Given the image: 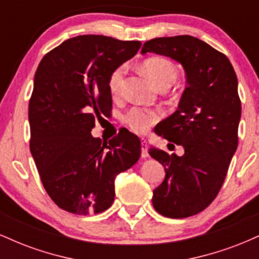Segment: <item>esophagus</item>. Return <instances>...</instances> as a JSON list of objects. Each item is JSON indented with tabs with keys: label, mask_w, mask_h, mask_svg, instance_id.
I'll list each match as a JSON object with an SVG mask.
<instances>
[{
	"label": "esophagus",
	"mask_w": 259,
	"mask_h": 259,
	"mask_svg": "<svg viewBox=\"0 0 259 259\" xmlns=\"http://www.w3.org/2000/svg\"><path fill=\"white\" fill-rule=\"evenodd\" d=\"M141 157L142 158H146V157H148L147 141H146V139H144V138L141 139Z\"/></svg>",
	"instance_id": "obj_1"
}]
</instances>
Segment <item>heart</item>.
<instances>
[{"label":"heart","instance_id":"heart-1","mask_svg":"<svg viewBox=\"0 0 259 259\" xmlns=\"http://www.w3.org/2000/svg\"><path fill=\"white\" fill-rule=\"evenodd\" d=\"M144 69L151 80L158 88H169L178 79V69L175 64L164 57H151L144 62ZM126 74V65L120 64L112 70L108 78V91L113 97L120 94ZM160 118L157 109H147L133 107L124 114V121L135 133L144 134Z\"/></svg>","mask_w":259,"mask_h":259}]
</instances>
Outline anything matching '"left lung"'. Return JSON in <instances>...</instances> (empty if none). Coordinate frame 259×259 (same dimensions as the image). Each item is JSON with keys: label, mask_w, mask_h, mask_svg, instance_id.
<instances>
[{"label": "left lung", "mask_w": 259, "mask_h": 259, "mask_svg": "<svg viewBox=\"0 0 259 259\" xmlns=\"http://www.w3.org/2000/svg\"><path fill=\"white\" fill-rule=\"evenodd\" d=\"M141 52L173 58L186 73L179 107L154 129L185 153L179 157L151 147L150 154L165 170L163 183L153 190L154 209L168 218H187L217 197L237 148V76L224 53L190 35L152 38Z\"/></svg>", "instance_id": "8db88e82"}]
</instances>
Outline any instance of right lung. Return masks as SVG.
<instances>
[{"label": "right lung", "mask_w": 259, "mask_h": 259, "mask_svg": "<svg viewBox=\"0 0 259 259\" xmlns=\"http://www.w3.org/2000/svg\"><path fill=\"white\" fill-rule=\"evenodd\" d=\"M140 47V41L80 35L38 64L29 101L30 152L46 192L67 212L108 209L115 177L141 156V141L127 130L108 142L91 135L96 117L112 109L109 74Z\"/></svg>", "instance_id": "right-lung-1"}]
</instances>
